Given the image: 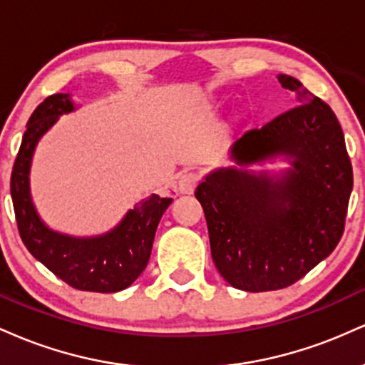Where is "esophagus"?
<instances>
[{
	"label": "esophagus",
	"mask_w": 365,
	"mask_h": 365,
	"mask_svg": "<svg viewBox=\"0 0 365 365\" xmlns=\"http://www.w3.org/2000/svg\"><path fill=\"white\" fill-rule=\"evenodd\" d=\"M200 182V175L197 171H185L178 178V190L182 194H192L195 190L197 183Z\"/></svg>",
	"instance_id": "1"
}]
</instances>
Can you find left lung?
Returning <instances> with one entry per match:
<instances>
[{"label":"left lung","instance_id":"8db88e82","mask_svg":"<svg viewBox=\"0 0 365 365\" xmlns=\"http://www.w3.org/2000/svg\"><path fill=\"white\" fill-rule=\"evenodd\" d=\"M299 106L245 132L232 148L238 165L284 156L282 177L216 170L197 187L211 255L232 287L245 292L287 288L338 245L354 187L341 127L331 108L297 78L278 75Z\"/></svg>","mask_w":365,"mask_h":365}]
</instances>
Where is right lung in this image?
I'll return each instance as SVG.
<instances>
[{
    "label": "right lung",
    "instance_id": "obj_1",
    "mask_svg": "<svg viewBox=\"0 0 365 365\" xmlns=\"http://www.w3.org/2000/svg\"><path fill=\"white\" fill-rule=\"evenodd\" d=\"M73 110L70 94H53L36 108L27 121L10 182L16 226L29 252L70 287L115 293L130 287L145 269L159 220L173 199L156 194L145 197L104 235L78 238L48 228L32 202L31 163L41 137L61 115Z\"/></svg>",
    "mask_w": 365,
    "mask_h": 365
}]
</instances>
